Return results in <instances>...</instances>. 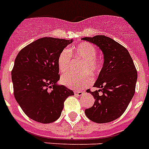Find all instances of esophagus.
<instances>
[{"label":"esophagus","instance_id":"1","mask_svg":"<svg viewBox=\"0 0 149 149\" xmlns=\"http://www.w3.org/2000/svg\"><path fill=\"white\" fill-rule=\"evenodd\" d=\"M74 93L76 96H82L84 94V92L83 91H75Z\"/></svg>","mask_w":149,"mask_h":149}]
</instances>
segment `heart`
<instances>
[{
	"label": "heart",
	"instance_id": "b5f03b06",
	"mask_svg": "<svg viewBox=\"0 0 149 149\" xmlns=\"http://www.w3.org/2000/svg\"><path fill=\"white\" fill-rule=\"evenodd\" d=\"M97 54V50L95 46L88 42L79 43L70 49V52L66 49L61 52L57 58V65L61 72L63 73L70 70L71 56L82 60L79 72H83L80 74L69 72L63 75L61 77L62 84L74 90H81L91 85L93 78L90 74L95 76L101 70V63L96 57Z\"/></svg>",
	"mask_w": 149,
	"mask_h": 149
}]
</instances>
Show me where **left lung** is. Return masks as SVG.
Listing matches in <instances>:
<instances>
[{"label":"left lung","mask_w":149,"mask_h":149,"mask_svg":"<svg viewBox=\"0 0 149 149\" xmlns=\"http://www.w3.org/2000/svg\"><path fill=\"white\" fill-rule=\"evenodd\" d=\"M82 39L97 45L104 58L103 68L93 85L99 90L86 91L93 96L95 102L85 110V113L93 122H111L122 115L134 96L138 78L136 68L127 49L112 38L96 36Z\"/></svg>","instance_id":"1"}]
</instances>
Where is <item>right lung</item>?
Returning <instances> with one entry per match:
<instances>
[{"mask_svg": "<svg viewBox=\"0 0 149 149\" xmlns=\"http://www.w3.org/2000/svg\"><path fill=\"white\" fill-rule=\"evenodd\" d=\"M72 39L45 37L34 41L18 52L11 71L15 100L29 118L48 124L61 115L64 102L72 91L57 85V58ZM52 88L51 91H48Z\"/></svg>", "mask_w": 149, "mask_h": 149, "instance_id": "add662e5", "label": "right lung"}]
</instances>
